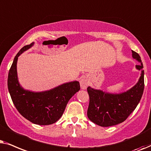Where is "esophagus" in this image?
<instances>
[{
	"label": "esophagus",
	"instance_id": "esophagus-1",
	"mask_svg": "<svg viewBox=\"0 0 151 151\" xmlns=\"http://www.w3.org/2000/svg\"><path fill=\"white\" fill-rule=\"evenodd\" d=\"M88 85V79L86 77H83L82 79L80 80V86H81V89H86L87 88Z\"/></svg>",
	"mask_w": 151,
	"mask_h": 151
}]
</instances>
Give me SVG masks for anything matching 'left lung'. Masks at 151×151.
<instances>
[{
	"label": "left lung",
	"instance_id": "left-lung-1",
	"mask_svg": "<svg viewBox=\"0 0 151 151\" xmlns=\"http://www.w3.org/2000/svg\"><path fill=\"white\" fill-rule=\"evenodd\" d=\"M132 57L140 62L136 68L142 70L137 83L131 89L121 94H110L88 87L90 102L88 119L97 125L108 127L122 123L135 109L140 101L144 89V66L139 54L132 50Z\"/></svg>",
	"mask_w": 151,
	"mask_h": 151
}]
</instances>
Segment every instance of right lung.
<instances>
[{
  "instance_id": "right-lung-1",
  "label": "right lung",
  "mask_w": 151,
  "mask_h": 151,
  "mask_svg": "<svg viewBox=\"0 0 151 151\" xmlns=\"http://www.w3.org/2000/svg\"><path fill=\"white\" fill-rule=\"evenodd\" d=\"M34 45H25L18 52L8 74L7 86L10 96L19 113L38 125H50L57 122L63 114L70 98L80 90L78 81H72L48 91L33 92L24 90L18 81V57Z\"/></svg>"
}]
</instances>
